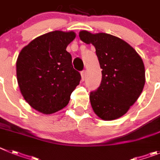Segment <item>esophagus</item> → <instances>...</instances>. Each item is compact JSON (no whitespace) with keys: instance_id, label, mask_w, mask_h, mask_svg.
<instances>
[{"instance_id":"esophagus-1","label":"esophagus","mask_w":160,"mask_h":160,"mask_svg":"<svg viewBox=\"0 0 160 160\" xmlns=\"http://www.w3.org/2000/svg\"><path fill=\"white\" fill-rule=\"evenodd\" d=\"M80 74H81V79H82V80H84V79H85V76H86V71H84V70H83V71H82L81 72H80Z\"/></svg>"}]
</instances>
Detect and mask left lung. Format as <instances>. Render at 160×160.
Segmentation results:
<instances>
[{
    "mask_svg": "<svg viewBox=\"0 0 160 160\" xmlns=\"http://www.w3.org/2000/svg\"><path fill=\"white\" fill-rule=\"evenodd\" d=\"M80 38L92 44L102 68L100 87L90 92L94 112L104 120L121 117L136 103L145 84V68L136 51L122 39L83 30Z\"/></svg>",
    "mask_w": 160,
    "mask_h": 160,
    "instance_id": "left-lung-1",
    "label": "left lung"
}]
</instances>
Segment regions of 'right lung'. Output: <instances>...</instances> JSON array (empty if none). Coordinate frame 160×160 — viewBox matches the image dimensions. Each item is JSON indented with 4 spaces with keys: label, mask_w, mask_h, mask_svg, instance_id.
Returning a JSON list of instances; mask_svg holds the SVG:
<instances>
[{
    "label": "right lung",
    "mask_w": 160,
    "mask_h": 160,
    "mask_svg": "<svg viewBox=\"0 0 160 160\" xmlns=\"http://www.w3.org/2000/svg\"><path fill=\"white\" fill-rule=\"evenodd\" d=\"M74 32L53 31L25 46L17 60V78L24 99L35 110L52 114L66 107L81 76L73 68L67 46Z\"/></svg>",
    "instance_id": "add662e5"
}]
</instances>
